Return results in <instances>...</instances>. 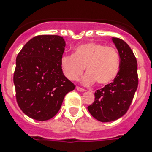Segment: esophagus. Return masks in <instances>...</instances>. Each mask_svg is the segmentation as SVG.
Segmentation results:
<instances>
[{"instance_id":"obj_1","label":"esophagus","mask_w":152,"mask_h":152,"mask_svg":"<svg viewBox=\"0 0 152 152\" xmlns=\"http://www.w3.org/2000/svg\"><path fill=\"white\" fill-rule=\"evenodd\" d=\"M76 90L79 91H85V89H83V88H80V87H77V86H76Z\"/></svg>"}]
</instances>
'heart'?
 Returning <instances> with one entry per match:
<instances>
[{
	"mask_svg": "<svg viewBox=\"0 0 152 152\" xmlns=\"http://www.w3.org/2000/svg\"><path fill=\"white\" fill-rule=\"evenodd\" d=\"M63 73L69 80H75L88 72L82 78L84 84L96 82L103 86L110 83L120 69V56L117 49L100 42H88L76 46L72 55H64L60 61Z\"/></svg>",
	"mask_w": 152,
	"mask_h": 152,
	"instance_id": "heart-1",
	"label": "heart"
}]
</instances>
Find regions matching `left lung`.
<instances>
[{"mask_svg": "<svg viewBox=\"0 0 152 152\" xmlns=\"http://www.w3.org/2000/svg\"><path fill=\"white\" fill-rule=\"evenodd\" d=\"M120 56V69L112 83L95 93V101L88 106L91 115L102 122H110L122 117L129 108L138 87L137 61L125 41L112 38Z\"/></svg>", "mask_w": 152, "mask_h": 152, "instance_id": "left-lung-1", "label": "left lung"}]
</instances>
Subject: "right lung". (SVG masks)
Wrapping results in <instances>:
<instances>
[{
  "label": "right lung",
  "mask_w": 152,
  "mask_h": 152,
  "mask_svg": "<svg viewBox=\"0 0 152 152\" xmlns=\"http://www.w3.org/2000/svg\"><path fill=\"white\" fill-rule=\"evenodd\" d=\"M64 46L63 37L38 35L18 53L13 76L15 97L29 118L46 121L54 117L65 95L76 88L61 68Z\"/></svg>",
  "instance_id": "add662e5"
}]
</instances>
